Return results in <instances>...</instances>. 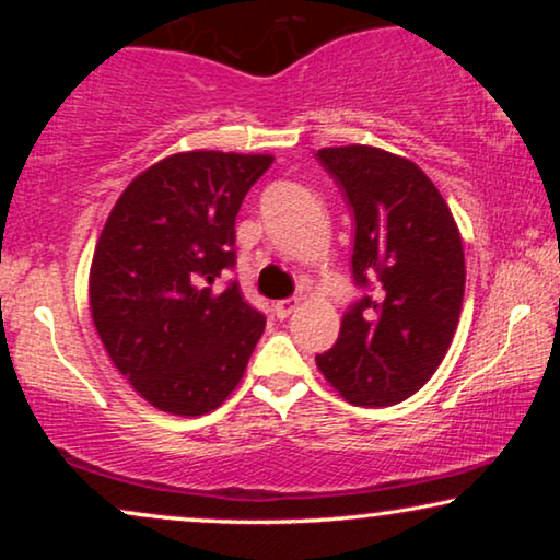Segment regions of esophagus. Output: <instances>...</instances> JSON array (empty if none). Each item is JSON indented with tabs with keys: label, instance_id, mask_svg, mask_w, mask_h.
<instances>
[{
	"label": "esophagus",
	"instance_id": "esophagus-1",
	"mask_svg": "<svg viewBox=\"0 0 560 560\" xmlns=\"http://www.w3.org/2000/svg\"><path fill=\"white\" fill-rule=\"evenodd\" d=\"M298 298H285V301H278L275 303V316H278L280 320H285L288 316H293V313L298 311Z\"/></svg>",
	"mask_w": 560,
	"mask_h": 560
}]
</instances>
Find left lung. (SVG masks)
<instances>
[{
  "mask_svg": "<svg viewBox=\"0 0 560 560\" xmlns=\"http://www.w3.org/2000/svg\"><path fill=\"white\" fill-rule=\"evenodd\" d=\"M354 211V282L339 341L316 364L359 408H387L431 380L454 339L464 303V244L448 203L408 158L343 144L318 150Z\"/></svg>",
  "mask_w": 560,
  "mask_h": 560,
  "instance_id": "8db88e82",
  "label": "left lung"
}]
</instances>
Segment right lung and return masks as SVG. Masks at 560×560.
<instances>
[{"instance_id":"1","label":"right lung","mask_w":560,"mask_h":560,"mask_svg":"<svg viewBox=\"0 0 560 560\" xmlns=\"http://www.w3.org/2000/svg\"><path fill=\"white\" fill-rule=\"evenodd\" d=\"M272 155L190 150L125 188L98 236L89 305L114 366L152 408L206 416L240 385L265 316L236 282L234 221Z\"/></svg>"}]
</instances>
